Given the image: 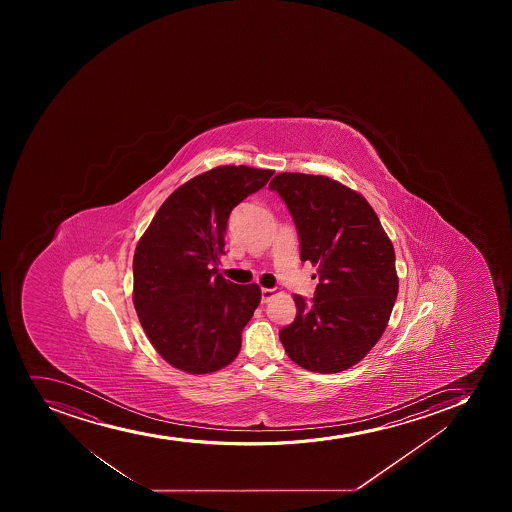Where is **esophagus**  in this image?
<instances>
[{
    "instance_id": "1",
    "label": "esophagus",
    "mask_w": 512,
    "mask_h": 512,
    "mask_svg": "<svg viewBox=\"0 0 512 512\" xmlns=\"http://www.w3.org/2000/svg\"><path fill=\"white\" fill-rule=\"evenodd\" d=\"M275 290L274 289H262V302L267 304L272 297H274Z\"/></svg>"
}]
</instances>
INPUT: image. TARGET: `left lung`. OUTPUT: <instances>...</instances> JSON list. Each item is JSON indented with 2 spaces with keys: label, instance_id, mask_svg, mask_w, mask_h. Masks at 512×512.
<instances>
[{
  "label": "left lung",
  "instance_id": "8db88e82",
  "mask_svg": "<svg viewBox=\"0 0 512 512\" xmlns=\"http://www.w3.org/2000/svg\"><path fill=\"white\" fill-rule=\"evenodd\" d=\"M294 218L300 259L317 267L314 299L294 295L297 315L280 330L295 364L335 374L369 354L394 309L395 252L374 208L322 175L279 173L270 182Z\"/></svg>",
  "mask_w": 512,
  "mask_h": 512
}]
</instances>
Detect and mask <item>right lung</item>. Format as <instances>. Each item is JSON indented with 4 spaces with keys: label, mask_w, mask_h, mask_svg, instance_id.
Returning a JSON list of instances; mask_svg holds the SVG:
<instances>
[{
    "label": "right lung",
    "mask_w": 512,
    "mask_h": 512,
    "mask_svg": "<svg viewBox=\"0 0 512 512\" xmlns=\"http://www.w3.org/2000/svg\"><path fill=\"white\" fill-rule=\"evenodd\" d=\"M272 175L245 165L212 168L178 187L140 238L133 304L153 347L175 369L208 374L240 352L260 287L233 284L215 267L233 208Z\"/></svg>",
    "instance_id": "1"
}]
</instances>
